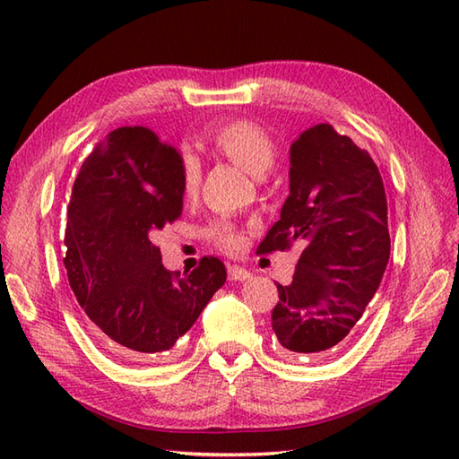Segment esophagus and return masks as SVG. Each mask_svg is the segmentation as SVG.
I'll list each match as a JSON object with an SVG mask.
<instances>
[{
    "mask_svg": "<svg viewBox=\"0 0 459 459\" xmlns=\"http://www.w3.org/2000/svg\"><path fill=\"white\" fill-rule=\"evenodd\" d=\"M248 278H250V272L245 266H237V264L229 266V280L242 281V280H248Z\"/></svg>",
    "mask_w": 459,
    "mask_h": 459,
    "instance_id": "1",
    "label": "esophagus"
}]
</instances>
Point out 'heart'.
Listing matches in <instances>:
<instances>
[{
    "label": "heart",
    "mask_w": 459,
    "mask_h": 459,
    "mask_svg": "<svg viewBox=\"0 0 459 459\" xmlns=\"http://www.w3.org/2000/svg\"><path fill=\"white\" fill-rule=\"evenodd\" d=\"M214 150L224 158L235 161L242 169H247L255 178H264L274 163L276 152L270 135L258 124L248 120H237L221 126L212 135ZM201 181V161L193 152L181 153V187L187 195H193ZM219 247L224 250H237L240 238L227 224H214L209 230Z\"/></svg>",
    "instance_id": "obj_1"
}]
</instances>
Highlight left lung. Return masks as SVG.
I'll return each instance as SVG.
<instances>
[{
	"label": "left lung",
	"instance_id": "left-lung-1",
	"mask_svg": "<svg viewBox=\"0 0 459 459\" xmlns=\"http://www.w3.org/2000/svg\"><path fill=\"white\" fill-rule=\"evenodd\" d=\"M299 245L272 329L288 353L327 355L363 316L391 256L386 197L370 155L329 124L290 145V195L260 252Z\"/></svg>",
	"mask_w": 459,
	"mask_h": 459
}]
</instances>
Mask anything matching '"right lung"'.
<instances>
[{
  "label": "right lung",
  "instance_id": "right-lung-1",
  "mask_svg": "<svg viewBox=\"0 0 459 459\" xmlns=\"http://www.w3.org/2000/svg\"><path fill=\"white\" fill-rule=\"evenodd\" d=\"M183 195L181 153L142 126L110 132L76 175L66 276L91 331L118 357L169 351L227 280L212 256L183 278L161 264L152 240L179 217Z\"/></svg>",
  "mask_w": 459,
  "mask_h": 459
}]
</instances>
